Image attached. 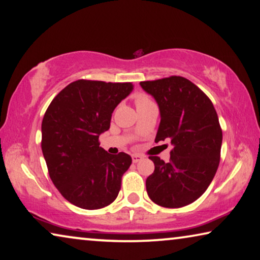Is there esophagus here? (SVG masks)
<instances>
[{
    "mask_svg": "<svg viewBox=\"0 0 260 260\" xmlns=\"http://www.w3.org/2000/svg\"><path fill=\"white\" fill-rule=\"evenodd\" d=\"M131 158H133V162H138V161H140L143 159V156L142 155H139V154H133L131 155Z\"/></svg>",
    "mask_w": 260,
    "mask_h": 260,
    "instance_id": "obj_1",
    "label": "esophagus"
}]
</instances>
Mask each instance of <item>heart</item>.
<instances>
[{"label": "heart", "mask_w": 260, "mask_h": 260, "mask_svg": "<svg viewBox=\"0 0 260 260\" xmlns=\"http://www.w3.org/2000/svg\"><path fill=\"white\" fill-rule=\"evenodd\" d=\"M135 102H136V106H137V108H138V107H140V106L147 105L153 101L151 100V98L146 94H137L135 98Z\"/></svg>", "instance_id": "obj_1"}]
</instances>
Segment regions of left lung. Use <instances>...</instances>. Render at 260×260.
Wrapping results in <instances>:
<instances>
[{"label": "left lung", "mask_w": 260, "mask_h": 260, "mask_svg": "<svg viewBox=\"0 0 260 260\" xmlns=\"http://www.w3.org/2000/svg\"><path fill=\"white\" fill-rule=\"evenodd\" d=\"M160 109L155 142L169 139V162L150 156L154 172L146 180L148 197L168 208L183 207L201 197L220 162L222 130L212 101L181 76L140 82Z\"/></svg>", "instance_id": "8db88e82"}]
</instances>
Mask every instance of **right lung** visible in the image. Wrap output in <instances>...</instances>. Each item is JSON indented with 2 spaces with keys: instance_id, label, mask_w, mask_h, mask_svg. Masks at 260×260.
Returning a JSON list of instances; mask_svg holds the SVG:
<instances>
[{
  "instance_id": "1",
  "label": "right lung",
  "mask_w": 260,
  "mask_h": 260,
  "mask_svg": "<svg viewBox=\"0 0 260 260\" xmlns=\"http://www.w3.org/2000/svg\"><path fill=\"white\" fill-rule=\"evenodd\" d=\"M133 83L78 79L47 108L41 148L54 185L68 202L85 210L112 204L133 159L100 147L99 136L110 126L112 113L133 91Z\"/></svg>"
}]
</instances>
